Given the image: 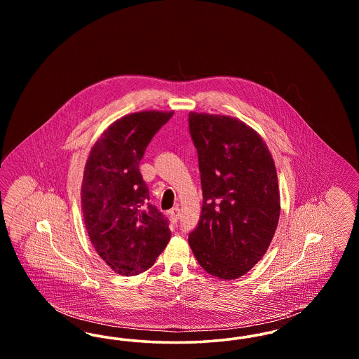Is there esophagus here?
<instances>
[{
	"label": "esophagus",
	"instance_id": "obj_1",
	"mask_svg": "<svg viewBox=\"0 0 359 359\" xmlns=\"http://www.w3.org/2000/svg\"><path fill=\"white\" fill-rule=\"evenodd\" d=\"M170 215H171L172 221H173V222H177V221H179V215H180V210H179V207L172 208L171 211H170Z\"/></svg>",
	"mask_w": 359,
	"mask_h": 359
}]
</instances>
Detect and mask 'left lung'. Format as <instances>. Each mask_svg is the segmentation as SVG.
<instances>
[{
	"label": "left lung",
	"mask_w": 359,
	"mask_h": 359,
	"mask_svg": "<svg viewBox=\"0 0 359 359\" xmlns=\"http://www.w3.org/2000/svg\"><path fill=\"white\" fill-rule=\"evenodd\" d=\"M188 128L203 192L188 242L207 273L234 280L256 265L273 238L280 217L273 158L262 138L237 118L189 113Z\"/></svg>",
	"instance_id": "1"
}]
</instances>
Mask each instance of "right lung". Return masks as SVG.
I'll use <instances>...</instances> for the list:
<instances>
[{
  "label": "right lung",
  "mask_w": 359,
  "mask_h": 359,
  "mask_svg": "<svg viewBox=\"0 0 359 359\" xmlns=\"http://www.w3.org/2000/svg\"><path fill=\"white\" fill-rule=\"evenodd\" d=\"M173 111L122 117L93 147L82 182V210L91 243L118 274L148 271L171 238L168 218L151 205L140 161Z\"/></svg>",
  "instance_id": "right-lung-1"
}]
</instances>
